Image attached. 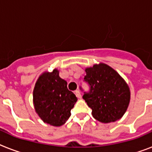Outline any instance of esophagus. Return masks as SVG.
Returning <instances> with one entry per match:
<instances>
[{"mask_svg": "<svg viewBox=\"0 0 152 152\" xmlns=\"http://www.w3.org/2000/svg\"><path fill=\"white\" fill-rule=\"evenodd\" d=\"M75 93H76V97L78 98V99H81V97H82V96H81V94H80V91L76 90V91H75Z\"/></svg>", "mask_w": 152, "mask_h": 152, "instance_id": "obj_1", "label": "esophagus"}]
</instances>
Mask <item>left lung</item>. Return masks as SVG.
<instances>
[{
	"label": "left lung",
	"instance_id": "left-lung-1",
	"mask_svg": "<svg viewBox=\"0 0 152 152\" xmlns=\"http://www.w3.org/2000/svg\"><path fill=\"white\" fill-rule=\"evenodd\" d=\"M85 71L87 75L83 79L89 85V91L83 92V99L92 110L94 118L102 123L119 120L129 104L127 83L107 64H95Z\"/></svg>",
	"mask_w": 152,
	"mask_h": 152
}]
</instances>
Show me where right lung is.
Segmentation results:
<instances>
[{"instance_id":"obj_1","label":"right lung","mask_w":152,"mask_h":152,"mask_svg":"<svg viewBox=\"0 0 152 152\" xmlns=\"http://www.w3.org/2000/svg\"><path fill=\"white\" fill-rule=\"evenodd\" d=\"M33 101L36 113L44 122L61 126L71 116L77 99L68 89L66 81L60 77L59 72L54 69L43 73L37 80Z\"/></svg>"}]
</instances>
